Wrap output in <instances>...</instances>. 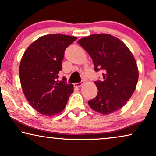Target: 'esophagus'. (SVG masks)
Instances as JSON below:
<instances>
[{
	"mask_svg": "<svg viewBox=\"0 0 156 156\" xmlns=\"http://www.w3.org/2000/svg\"><path fill=\"white\" fill-rule=\"evenodd\" d=\"M82 84H83V82H79V83H74V87H80Z\"/></svg>",
	"mask_w": 156,
	"mask_h": 156,
	"instance_id": "34e87169",
	"label": "esophagus"
}]
</instances>
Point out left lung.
Returning <instances> with one entry per match:
<instances>
[{
  "mask_svg": "<svg viewBox=\"0 0 156 156\" xmlns=\"http://www.w3.org/2000/svg\"><path fill=\"white\" fill-rule=\"evenodd\" d=\"M77 42L90 55L95 71H104V80L94 82L98 93L89 101L90 108L104 115L121 109L133 94L138 80L133 54L121 40L108 34H94Z\"/></svg>",
  "mask_w": 156,
  "mask_h": 156,
  "instance_id": "8db88e82",
  "label": "left lung"
}]
</instances>
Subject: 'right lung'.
Wrapping results in <instances>:
<instances>
[{"label": "right lung", "mask_w": 156, "mask_h": 156, "mask_svg": "<svg viewBox=\"0 0 156 156\" xmlns=\"http://www.w3.org/2000/svg\"><path fill=\"white\" fill-rule=\"evenodd\" d=\"M77 39L51 34L34 41L23 55L20 80L25 97L35 109L44 116L57 115L65 108L73 85L59 81L65 49Z\"/></svg>", "instance_id": "add662e5"}]
</instances>
